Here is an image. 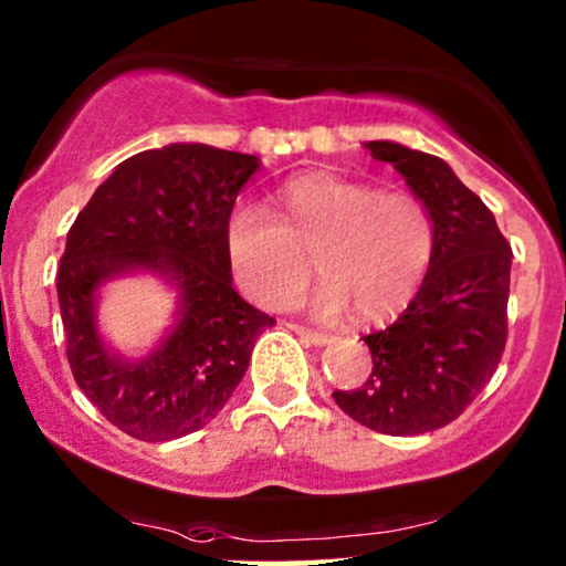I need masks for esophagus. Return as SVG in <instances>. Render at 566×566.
Masks as SVG:
<instances>
[{"label": "esophagus", "mask_w": 566, "mask_h": 566, "mask_svg": "<svg viewBox=\"0 0 566 566\" xmlns=\"http://www.w3.org/2000/svg\"><path fill=\"white\" fill-rule=\"evenodd\" d=\"M291 331H294L296 336H302V338L310 340V344H315V346H323V344H327V340H331V336H327V333H323V331H315V327L291 325Z\"/></svg>", "instance_id": "obj_1"}]
</instances>
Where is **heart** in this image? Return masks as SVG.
<instances>
[{
	"label": "heart",
	"instance_id": "obj_1",
	"mask_svg": "<svg viewBox=\"0 0 566 566\" xmlns=\"http://www.w3.org/2000/svg\"><path fill=\"white\" fill-rule=\"evenodd\" d=\"M275 205L277 212L235 205L226 220L235 281L272 310L296 302L312 254L325 277L312 296L319 315L352 306L354 317L380 319L420 289L436 256V218L411 191L306 172L277 191Z\"/></svg>",
	"mask_w": 566,
	"mask_h": 566
}]
</instances>
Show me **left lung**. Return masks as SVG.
<instances>
[{
  "instance_id": "8db88e82",
  "label": "left lung",
  "mask_w": 566,
  "mask_h": 566,
  "mask_svg": "<svg viewBox=\"0 0 566 566\" xmlns=\"http://www.w3.org/2000/svg\"><path fill=\"white\" fill-rule=\"evenodd\" d=\"M430 207L432 264L407 310L365 336L373 369L359 388L333 390L352 420L386 436H420L457 420L496 373L506 346L512 247L493 212L441 157L369 142Z\"/></svg>"
}]
</instances>
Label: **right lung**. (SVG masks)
<instances>
[{"mask_svg":"<svg viewBox=\"0 0 566 566\" xmlns=\"http://www.w3.org/2000/svg\"><path fill=\"white\" fill-rule=\"evenodd\" d=\"M256 157L207 144H170L115 167L67 230L57 268L65 354L86 399L138 441L201 430L226 407L251 348L275 317L233 289L226 220ZM170 274L181 312L142 363L109 358L93 319L95 289L123 269Z\"/></svg>","mask_w":566,"mask_h":566,"instance_id":"1","label":"right lung"}]
</instances>
